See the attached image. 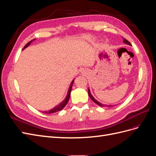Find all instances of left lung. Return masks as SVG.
<instances>
[{"mask_svg":"<svg viewBox=\"0 0 156 156\" xmlns=\"http://www.w3.org/2000/svg\"><path fill=\"white\" fill-rule=\"evenodd\" d=\"M123 41L124 42L125 44H128V45H131V44L129 43V42L127 41V40H126L125 38L123 40ZM88 95H89V96H90V98L91 99H92V100L94 102V103H96V104H98V105H100V106H101V107H104V106H105V105H102V104H101L100 103H99V101H98L96 100H95V98H94L93 96H92V95L91 94V93H90V90H89V88H88ZM108 107H112V105H108Z\"/></svg>","mask_w":156,"mask_h":156,"instance_id":"left-lung-1","label":"left lung"}]
</instances>
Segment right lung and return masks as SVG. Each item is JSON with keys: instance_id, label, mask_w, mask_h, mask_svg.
Instances as JSON below:
<instances>
[{"instance_id": "1", "label": "right lung", "mask_w": 156, "mask_h": 156, "mask_svg": "<svg viewBox=\"0 0 156 156\" xmlns=\"http://www.w3.org/2000/svg\"><path fill=\"white\" fill-rule=\"evenodd\" d=\"M34 40H35V39L32 40H31L30 41H29V43H27V44L25 45L24 48H23V50H24L25 48H27V47L29 46ZM73 82H74V80H73L72 83H71L70 87H69V90H68V94H67V96H66V98H65V100H64L62 102H61V103H60V104H59L58 106H56L55 108H52L51 110H49V111H41V112H44V113H45V114H51V113L56 112H58V111H60L62 110V108H63L66 105V104H67L68 101H69V98H70V93H71V91H72V86H73Z\"/></svg>"}]
</instances>
